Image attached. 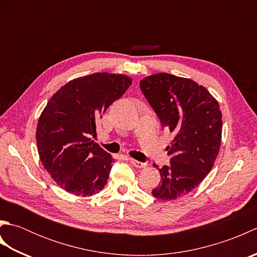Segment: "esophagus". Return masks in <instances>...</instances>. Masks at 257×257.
<instances>
[{
	"label": "esophagus",
	"instance_id": "esophagus-1",
	"mask_svg": "<svg viewBox=\"0 0 257 257\" xmlns=\"http://www.w3.org/2000/svg\"><path fill=\"white\" fill-rule=\"evenodd\" d=\"M130 160V163L136 168H145L146 167V163L145 162H141V161H138V160H135V159H129Z\"/></svg>",
	"mask_w": 257,
	"mask_h": 257
}]
</instances>
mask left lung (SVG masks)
I'll return each instance as SVG.
<instances>
[{
    "label": "left lung",
    "mask_w": 257,
    "mask_h": 257,
    "mask_svg": "<svg viewBox=\"0 0 257 257\" xmlns=\"http://www.w3.org/2000/svg\"><path fill=\"white\" fill-rule=\"evenodd\" d=\"M139 85L162 127L174 135L166 148L170 162L159 169L161 182L151 193L176 200L198 187L214 165L222 138L219 102L203 86L167 73L151 75Z\"/></svg>",
    "instance_id": "obj_1"
}]
</instances>
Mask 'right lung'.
Wrapping results in <instances>:
<instances>
[{"instance_id": "obj_1", "label": "right lung", "mask_w": 257, "mask_h": 257, "mask_svg": "<svg viewBox=\"0 0 257 257\" xmlns=\"http://www.w3.org/2000/svg\"><path fill=\"white\" fill-rule=\"evenodd\" d=\"M130 85L124 75L95 73L68 81L47 102L36 129L38 155L67 192L90 196L105 187L113 159L90 137L96 120Z\"/></svg>"}]
</instances>
